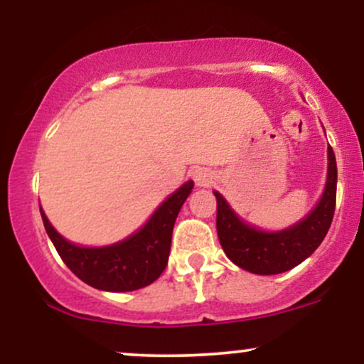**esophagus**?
<instances>
[{
  "label": "esophagus",
  "mask_w": 364,
  "mask_h": 364,
  "mask_svg": "<svg viewBox=\"0 0 364 364\" xmlns=\"http://www.w3.org/2000/svg\"><path fill=\"white\" fill-rule=\"evenodd\" d=\"M193 179L198 186L207 188L208 185H212V183H214V173L207 168H196L193 171Z\"/></svg>",
  "instance_id": "34e87169"
}]
</instances>
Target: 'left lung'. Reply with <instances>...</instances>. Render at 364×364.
<instances>
[{"label":"left lung","instance_id":"1","mask_svg":"<svg viewBox=\"0 0 364 364\" xmlns=\"http://www.w3.org/2000/svg\"><path fill=\"white\" fill-rule=\"evenodd\" d=\"M337 164L328 147L327 185L316 207L298 224L277 232H267L246 224L229 207L219 191L217 198V236L224 253L241 269L258 275H274L291 270L318 248L332 224L336 210Z\"/></svg>","mask_w":364,"mask_h":364}]
</instances>
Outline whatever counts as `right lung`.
<instances>
[{
    "label": "right lung",
    "mask_w": 364,
    "mask_h": 364,
    "mask_svg": "<svg viewBox=\"0 0 364 364\" xmlns=\"http://www.w3.org/2000/svg\"><path fill=\"white\" fill-rule=\"evenodd\" d=\"M193 181H186L159 205L144 228L119 243L85 248L70 243L53 228L41 208L46 232L61 260L80 281L101 291L127 292L141 289L164 272L171 252V236Z\"/></svg>",
    "instance_id": "add662e5"
}]
</instances>
